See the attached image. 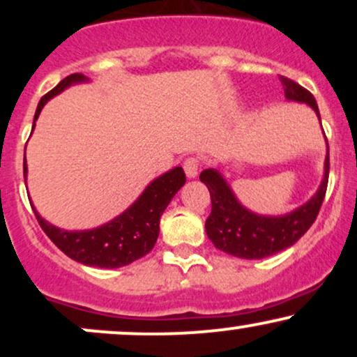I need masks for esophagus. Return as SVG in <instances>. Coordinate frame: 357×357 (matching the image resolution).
<instances>
[{
  "instance_id": "34e87169",
  "label": "esophagus",
  "mask_w": 357,
  "mask_h": 357,
  "mask_svg": "<svg viewBox=\"0 0 357 357\" xmlns=\"http://www.w3.org/2000/svg\"><path fill=\"white\" fill-rule=\"evenodd\" d=\"M184 173L190 179L196 178L198 176V171H199V159L198 158H188L186 161H184Z\"/></svg>"
}]
</instances>
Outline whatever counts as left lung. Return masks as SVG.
Returning <instances> with one entry per match:
<instances>
[{
    "label": "left lung",
    "mask_w": 357,
    "mask_h": 357,
    "mask_svg": "<svg viewBox=\"0 0 357 357\" xmlns=\"http://www.w3.org/2000/svg\"><path fill=\"white\" fill-rule=\"evenodd\" d=\"M278 80L282 82L287 100L307 104L310 109H314L321 121L317 102L309 90L287 77L280 75ZM199 179L206 184L211 195V215L204 223L208 238L216 248L228 255L247 258V260H260V258L275 255L282 250L292 247L312 227L321 210L327 181H329V144H327V155L324 161V178L319 190L309 202L285 215L268 216L250 211L238 202L230 184L218 169H213V167L204 169L199 174Z\"/></svg>",
    "instance_id": "obj_1"
}]
</instances>
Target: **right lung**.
<instances>
[{"label":"right lung","mask_w":357,"mask_h":357,"mask_svg":"<svg viewBox=\"0 0 357 357\" xmlns=\"http://www.w3.org/2000/svg\"><path fill=\"white\" fill-rule=\"evenodd\" d=\"M84 82H89L87 77L82 73H72V75L65 77L47 96H43L36 107L33 129L36 119L48 100L59 96L70 85L84 84ZM23 174L24 181H26V158L23 161ZM184 183H186V176H184L183 167H173L147 184L141 196L124 213L110 220L109 223L100 225L92 230H61L43 220L40 213L35 210V206L31 208H33L36 220L48 238L72 260L89 265V267L119 268L132 264L134 260H139L153 250L159 236V220Z\"/></svg>","instance_id":"obj_1"}]
</instances>
